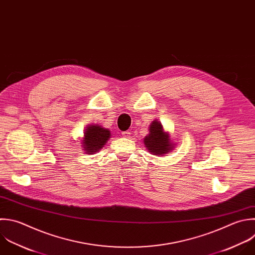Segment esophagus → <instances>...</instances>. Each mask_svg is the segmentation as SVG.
Returning a JSON list of instances; mask_svg holds the SVG:
<instances>
[{
  "mask_svg": "<svg viewBox=\"0 0 255 255\" xmlns=\"http://www.w3.org/2000/svg\"><path fill=\"white\" fill-rule=\"evenodd\" d=\"M122 135H123V136H125V137H129V135H130V131H128V130H127V131H123V132H122Z\"/></svg>",
  "mask_w": 255,
  "mask_h": 255,
  "instance_id": "34e87169",
  "label": "esophagus"
}]
</instances>
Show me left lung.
<instances>
[{
  "label": "left lung",
  "instance_id": "obj_1",
  "mask_svg": "<svg viewBox=\"0 0 255 255\" xmlns=\"http://www.w3.org/2000/svg\"><path fill=\"white\" fill-rule=\"evenodd\" d=\"M143 144L149 153L163 156L171 152L176 143L170 138L168 131H165L161 123L157 120L152 121L148 127V133L143 138Z\"/></svg>",
  "mask_w": 255,
  "mask_h": 255
}]
</instances>
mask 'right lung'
<instances>
[{"mask_svg":"<svg viewBox=\"0 0 255 255\" xmlns=\"http://www.w3.org/2000/svg\"><path fill=\"white\" fill-rule=\"evenodd\" d=\"M110 129L100 125H88L84 130V136L81 139L82 149L86 154H94L101 150L111 138Z\"/></svg>","mask_w":255,"mask_h":255,"instance_id":"obj_1","label":"right lung"}]
</instances>
